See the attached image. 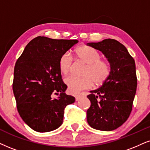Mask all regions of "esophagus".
Masks as SVG:
<instances>
[{
	"label": "esophagus",
	"mask_w": 150,
	"mask_h": 150,
	"mask_svg": "<svg viewBox=\"0 0 150 150\" xmlns=\"http://www.w3.org/2000/svg\"><path fill=\"white\" fill-rule=\"evenodd\" d=\"M82 97H84V96H83V95H78V96H76L75 97V100H76V101H78V100H80Z\"/></svg>",
	"instance_id": "esophagus-1"
}]
</instances>
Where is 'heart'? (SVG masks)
<instances>
[{"mask_svg": "<svg viewBox=\"0 0 150 150\" xmlns=\"http://www.w3.org/2000/svg\"><path fill=\"white\" fill-rule=\"evenodd\" d=\"M77 59L86 64L83 77L69 76L65 79L68 91L71 94H77L84 89L91 88L94 84L100 86L107 80L111 74L109 64L100 59V53L95 49L81 45L75 50ZM72 64V58L69 53L62 54L59 59V69L64 75L69 73Z\"/></svg>", "mask_w": 150, "mask_h": 150, "instance_id": "b5f03b06", "label": "heart"}]
</instances>
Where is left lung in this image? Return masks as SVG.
<instances>
[{"label":"left lung","instance_id":"left-lung-1","mask_svg":"<svg viewBox=\"0 0 150 150\" xmlns=\"http://www.w3.org/2000/svg\"><path fill=\"white\" fill-rule=\"evenodd\" d=\"M87 45L101 51L111 66L107 80L87 96L91 101L87 122L96 129L114 130L127 120L132 110L137 87L135 61L125 46L115 39Z\"/></svg>","mask_w":150,"mask_h":150}]
</instances>
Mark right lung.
Returning a JSON list of instances; mask_svg holds the SVG:
<instances>
[{"label": "right lung", "instance_id": "obj_1", "mask_svg": "<svg viewBox=\"0 0 150 150\" xmlns=\"http://www.w3.org/2000/svg\"><path fill=\"white\" fill-rule=\"evenodd\" d=\"M77 40L37 37L30 41L14 66L13 92L25 123L38 132H48L63 122L64 109L75 101L65 93L59 59ZM60 94L58 98L52 94Z\"/></svg>", "mask_w": 150, "mask_h": 150}]
</instances>
